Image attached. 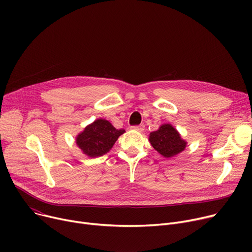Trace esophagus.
Here are the masks:
<instances>
[{
  "label": "esophagus",
  "instance_id": "esophagus-1",
  "mask_svg": "<svg viewBox=\"0 0 252 252\" xmlns=\"http://www.w3.org/2000/svg\"><path fill=\"white\" fill-rule=\"evenodd\" d=\"M144 126L143 125H141V126H131V129H134V130H138V131H142V130H144Z\"/></svg>",
  "mask_w": 252,
  "mask_h": 252
}]
</instances>
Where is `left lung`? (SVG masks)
I'll return each instance as SVG.
<instances>
[{"label":"left lung","instance_id":"left-lung-1","mask_svg":"<svg viewBox=\"0 0 252 252\" xmlns=\"http://www.w3.org/2000/svg\"><path fill=\"white\" fill-rule=\"evenodd\" d=\"M149 141L153 148L164 157H173L186 147V142L181 139L177 129L170 125H163L158 130L152 131Z\"/></svg>","mask_w":252,"mask_h":252}]
</instances>
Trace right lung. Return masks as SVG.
<instances>
[{
  "mask_svg": "<svg viewBox=\"0 0 252 252\" xmlns=\"http://www.w3.org/2000/svg\"><path fill=\"white\" fill-rule=\"evenodd\" d=\"M125 129H116L105 119H97L88 126L76 138L77 146L90 157H98L107 153Z\"/></svg>",
  "mask_w": 252,
  "mask_h": 252,
  "instance_id": "add662e5",
  "label": "right lung"
}]
</instances>
